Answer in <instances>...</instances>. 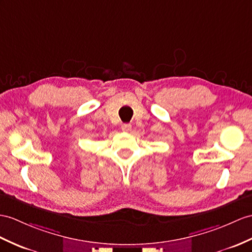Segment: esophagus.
<instances>
[{
	"instance_id": "1",
	"label": "esophagus",
	"mask_w": 252,
	"mask_h": 252,
	"mask_svg": "<svg viewBox=\"0 0 252 252\" xmlns=\"http://www.w3.org/2000/svg\"><path fill=\"white\" fill-rule=\"evenodd\" d=\"M122 130L125 132H129L131 130V125L130 124H123L122 125Z\"/></svg>"
}]
</instances>
